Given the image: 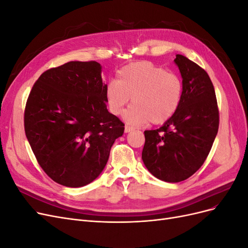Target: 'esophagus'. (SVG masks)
I'll list each match as a JSON object with an SVG mask.
<instances>
[{
    "mask_svg": "<svg viewBox=\"0 0 248 248\" xmlns=\"http://www.w3.org/2000/svg\"><path fill=\"white\" fill-rule=\"evenodd\" d=\"M132 130H133L132 127H130V126H128V125H126V126H125V129H124V131H125L126 133H128V132H130V131H132Z\"/></svg>",
    "mask_w": 248,
    "mask_h": 248,
    "instance_id": "34e87169",
    "label": "esophagus"
}]
</instances>
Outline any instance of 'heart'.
Listing matches in <instances>:
<instances>
[{"label": "heart", "instance_id": "obj_1", "mask_svg": "<svg viewBox=\"0 0 248 248\" xmlns=\"http://www.w3.org/2000/svg\"><path fill=\"white\" fill-rule=\"evenodd\" d=\"M183 95V82L177 74L167 72L151 62L127 65L104 88V98L110 114L119 116L131 97L125 121L133 126L162 124L178 109Z\"/></svg>", "mask_w": 248, "mask_h": 248}]
</instances>
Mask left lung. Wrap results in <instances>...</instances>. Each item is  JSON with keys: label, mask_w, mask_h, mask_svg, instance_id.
Listing matches in <instances>:
<instances>
[{"label": "left lung", "mask_w": 248, "mask_h": 248, "mask_svg": "<svg viewBox=\"0 0 248 248\" xmlns=\"http://www.w3.org/2000/svg\"><path fill=\"white\" fill-rule=\"evenodd\" d=\"M183 82L176 112L160 128L145 131L141 159L157 179L170 183L192 176L206 160L219 126L214 87L208 73L189 59L174 60Z\"/></svg>", "instance_id": "1"}]
</instances>
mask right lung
Segmentation results:
<instances>
[{"instance_id": "right-lung-1", "label": "right lung", "mask_w": 248, "mask_h": 248, "mask_svg": "<svg viewBox=\"0 0 248 248\" xmlns=\"http://www.w3.org/2000/svg\"><path fill=\"white\" fill-rule=\"evenodd\" d=\"M101 65L72 61L43 72L25 108L37 161L55 182L85 186L98 177L124 124L107 108Z\"/></svg>"}]
</instances>
